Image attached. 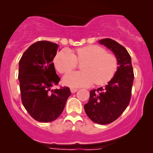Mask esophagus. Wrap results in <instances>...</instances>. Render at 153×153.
Returning a JSON list of instances; mask_svg holds the SVG:
<instances>
[{
	"label": "esophagus",
	"instance_id": "1",
	"mask_svg": "<svg viewBox=\"0 0 153 153\" xmlns=\"http://www.w3.org/2000/svg\"><path fill=\"white\" fill-rule=\"evenodd\" d=\"M77 89H75V88H71L70 89V91H71V93H76V92L77 91Z\"/></svg>",
	"mask_w": 153,
	"mask_h": 153
}]
</instances>
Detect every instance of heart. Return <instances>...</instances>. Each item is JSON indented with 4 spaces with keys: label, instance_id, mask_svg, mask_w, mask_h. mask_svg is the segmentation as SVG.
Listing matches in <instances>:
<instances>
[{
    "label": "heart",
    "instance_id": "1",
    "mask_svg": "<svg viewBox=\"0 0 153 153\" xmlns=\"http://www.w3.org/2000/svg\"><path fill=\"white\" fill-rule=\"evenodd\" d=\"M83 71L68 74L63 78L65 85L77 88L88 86L95 83L104 85L109 83L117 73L119 61L115 55L106 53V49L98 45L80 47L74 53L68 50H62L54 58V65L60 74H67L82 63Z\"/></svg>",
    "mask_w": 153,
    "mask_h": 153
}]
</instances>
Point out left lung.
<instances>
[{"instance_id":"obj_1","label":"left lung","mask_w":153,"mask_h":153,"mask_svg":"<svg viewBox=\"0 0 153 153\" xmlns=\"http://www.w3.org/2000/svg\"><path fill=\"white\" fill-rule=\"evenodd\" d=\"M100 43L114 53L119 67L106 87L90 90L84 110L93 122L105 125L117 120L129 104L134 73L130 55L123 46L109 38L100 40Z\"/></svg>"}]
</instances>
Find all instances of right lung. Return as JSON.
Wrapping results in <instances>:
<instances>
[{
	"label": "right lung",
	"instance_id": "right-lung-1",
	"mask_svg": "<svg viewBox=\"0 0 153 153\" xmlns=\"http://www.w3.org/2000/svg\"><path fill=\"white\" fill-rule=\"evenodd\" d=\"M58 48V44L52 42H36L24 53L19 61L21 101L30 117L38 122L56 120L71 94L67 86L51 89L60 80L53 63Z\"/></svg>",
	"mask_w": 153,
	"mask_h": 153
}]
</instances>
